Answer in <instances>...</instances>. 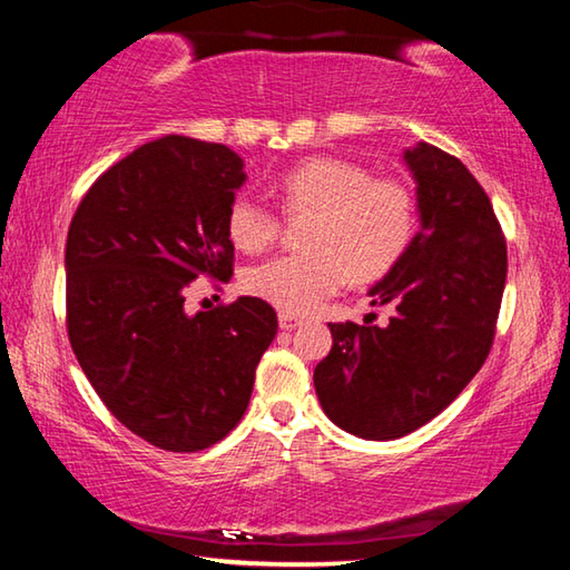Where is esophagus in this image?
<instances>
[{
	"label": "esophagus",
	"mask_w": 570,
	"mask_h": 570,
	"mask_svg": "<svg viewBox=\"0 0 570 570\" xmlns=\"http://www.w3.org/2000/svg\"><path fill=\"white\" fill-rule=\"evenodd\" d=\"M302 324V320H298V316H294V314H278V326H282V332H294L296 326Z\"/></svg>",
	"instance_id": "1"
}]
</instances>
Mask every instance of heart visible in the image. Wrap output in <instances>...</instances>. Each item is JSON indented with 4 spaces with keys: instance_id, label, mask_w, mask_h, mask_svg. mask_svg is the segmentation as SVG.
Listing matches in <instances>:
<instances>
[{
    "instance_id": "b5f03b06",
    "label": "heart",
    "mask_w": 570,
    "mask_h": 570,
    "mask_svg": "<svg viewBox=\"0 0 570 570\" xmlns=\"http://www.w3.org/2000/svg\"><path fill=\"white\" fill-rule=\"evenodd\" d=\"M276 196L286 216L308 218L298 236L306 250L250 266L244 288L284 314L314 312L346 276L354 284L377 282L397 266L414 234L412 193L350 160L298 163L276 183ZM276 230V216L256 200L240 196L228 206L226 234L244 254L264 250Z\"/></svg>"
}]
</instances>
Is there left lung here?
<instances>
[{"mask_svg": "<svg viewBox=\"0 0 570 570\" xmlns=\"http://www.w3.org/2000/svg\"><path fill=\"white\" fill-rule=\"evenodd\" d=\"M420 230L370 288L377 324H330L314 387L326 417L362 440H397L448 407L488 360L508 254L490 198L458 158L430 142L402 153Z\"/></svg>", "mask_w": 570, "mask_h": 570, "instance_id": "left-lung-1", "label": "left lung"}]
</instances>
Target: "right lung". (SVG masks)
<instances>
[{"label":"right lung","instance_id":"obj_1","mask_svg":"<svg viewBox=\"0 0 570 570\" xmlns=\"http://www.w3.org/2000/svg\"><path fill=\"white\" fill-rule=\"evenodd\" d=\"M244 160L218 142L166 135L92 183L67 230V332L85 377L150 445L196 452L248 407L276 312L256 296L190 314L200 276L228 282V206Z\"/></svg>","mask_w":570,"mask_h":570}]
</instances>
